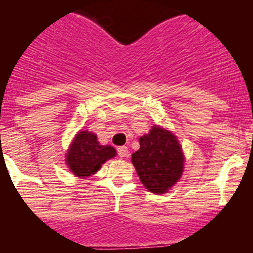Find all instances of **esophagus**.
<instances>
[{
  "instance_id": "34e87169",
  "label": "esophagus",
  "mask_w": 253,
  "mask_h": 253,
  "mask_svg": "<svg viewBox=\"0 0 253 253\" xmlns=\"http://www.w3.org/2000/svg\"><path fill=\"white\" fill-rule=\"evenodd\" d=\"M118 154H119V157L124 158L128 156V147H125V146H122L118 148Z\"/></svg>"
}]
</instances>
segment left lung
Here are the masks:
<instances>
[{"mask_svg": "<svg viewBox=\"0 0 253 253\" xmlns=\"http://www.w3.org/2000/svg\"><path fill=\"white\" fill-rule=\"evenodd\" d=\"M140 148L131 154L140 182L153 194L169 193L182 176L185 156L177 137L169 129L153 125L139 138Z\"/></svg>", "mask_w": 253, "mask_h": 253, "instance_id": "obj_1", "label": "left lung"}]
</instances>
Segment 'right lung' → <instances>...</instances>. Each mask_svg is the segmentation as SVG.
<instances>
[{"label": "right lung", "mask_w": 253, "mask_h": 253, "mask_svg": "<svg viewBox=\"0 0 253 253\" xmlns=\"http://www.w3.org/2000/svg\"><path fill=\"white\" fill-rule=\"evenodd\" d=\"M116 156L114 147L102 146L92 131L80 130L66 153V165L76 177L87 178L95 175L106 161Z\"/></svg>", "instance_id": "add662e5"}]
</instances>
